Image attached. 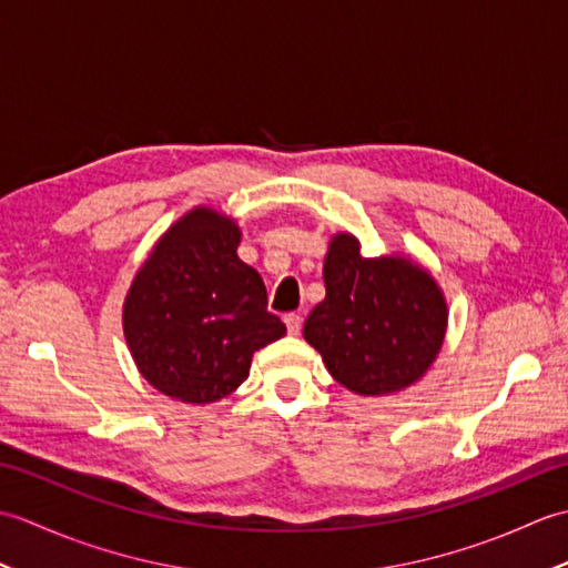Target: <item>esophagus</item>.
Here are the masks:
<instances>
[{
    "instance_id": "1",
    "label": "esophagus",
    "mask_w": 568,
    "mask_h": 568,
    "mask_svg": "<svg viewBox=\"0 0 568 568\" xmlns=\"http://www.w3.org/2000/svg\"><path fill=\"white\" fill-rule=\"evenodd\" d=\"M283 322H285V327H287V334H293V336L300 334V329H303V317L295 315V312H291V315H285Z\"/></svg>"
}]
</instances>
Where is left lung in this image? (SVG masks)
<instances>
[{"instance_id":"8db88e82","label":"left lung","mask_w":568,"mask_h":568,"mask_svg":"<svg viewBox=\"0 0 568 568\" xmlns=\"http://www.w3.org/2000/svg\"><path fill=\"white\" fill-rule=\"evenodd\" d=\"M324 285L327 297L303 334L344 388L388 395L425 376L446 329L444 295L429 273L405 258H364L358 241L339 234L324 261Z\"/></svg>"}]
</instances>
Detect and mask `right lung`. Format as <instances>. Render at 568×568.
<instances>
[{"label": "right lung", "mask_w": 568, "mask_h": 568, "mask_svg": "<svg viewBox=\"0 0 568 568\" xmlns=\"http://www.w3.org/2000/svg\"><path fill=\"white\" fill-rule=\"evenodd\" d=\"M232 220L197 207L155 244L124 303L141 376L183 403H214L248 378L251 356L281 339L261 275L236 256Z\"/></svg>", "instance_id": "1"}]
</instances>
